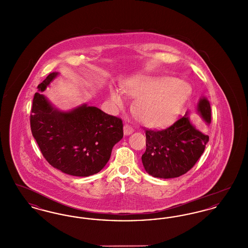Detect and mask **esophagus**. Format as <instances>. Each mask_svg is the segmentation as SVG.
Wrapping results in <instances>:
<instances>
[{
	"mask_svg": "<svg viewBox=\"0 0 248 248\" xmlns=\"http://www.w3.org/2000/svg\"><path fill=\"white\" fill-rule=\"evenodd\" d=\"M133 132H134V129H133L132 126H130L129 124H125L124 126V134L125 136H129Z\"/></svg>",
	"mask_w": 248,
	"mask_h": 248,
	"instance_id": "obj_1",
	"label": "esophagus"
}]
</instances>
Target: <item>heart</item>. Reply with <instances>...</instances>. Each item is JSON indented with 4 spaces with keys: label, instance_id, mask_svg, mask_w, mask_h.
<instances>
[{
    "label": "heart",
    "instance_id": "obj_1",
    "mask_svg": "<svg viewBox=\"0 0 248 248\" xmlns=\"http://www.w3.org/2000/svg\"><path fill=\"white\" fill-rule=\"evenodd\" d=\"M124 93L132 97H139L135 112L143 124L161 128L176 118L191 93V87L187 82L179 79L140 76L127 84ZM109 100L117 108L125 104L124 95L117 89L110 90Z\"/></svg>",
    "mask_w": 248,
    "mask_h": 248
}]
</instances>
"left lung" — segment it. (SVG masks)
<instances>
[{"label": "left lung", "instance_id": "1", "mask_svg": "<svg viewBox=\"0 0 248 248\" xmlns=\"http://www.w3.org/2000/svg\"><path fill=\"white\" fill-rule=\"evenodd\" d=\"M197 111L202 120L211 123L208 99L201 97ZM189 112L164 130H146V151L142 164L146 172L154 177L173 178L186 174L203 154L209 137L190 122Z\"/></svg>", "mask_w": 248, "mask_h": 248}]
</instances>
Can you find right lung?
Returning <instances> with one entry per match:
<instances>
[{"instance_id": "obj_1", "label": "right lung", "mask_w": 248, "mask_h": 248, "mask_svg": "<svg viewBox=\"0 0 248 248\" xmlns=\"http://www.w3.org/2000/svg\"><path fill=\"white\" fill-rule=\"evenodd\" d=\"M58 75L50 73L38 85L31 115V133L53 167L71 176L89 177L106 165L113 146L123 139V122L86 103L69 111L53 106L43 92Z\"/></svg>"}]
</instances>
